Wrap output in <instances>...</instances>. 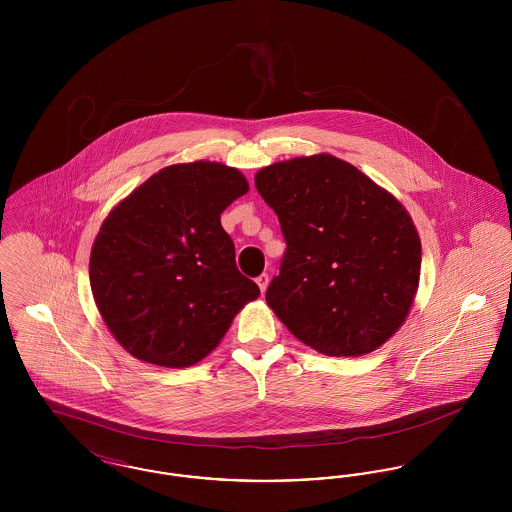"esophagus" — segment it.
Here are the masks:
<instances>
[{
    "label": "esophagus",
    "mask_w": 512,
    "mask_h": 512,
    "mask_svg": "<svg viewBox=\"0 0 512 512\" xmlns=\"http://www.w3.org/2000/svg\"><path fill=\"white\" fill-rule=\"evenodd\" d=\"M257 286L261 288V293L267 292L268 288V274H261L259 278H257Z\"/></svg>",
    "instance_id": "34e87169"
}]
</instances>
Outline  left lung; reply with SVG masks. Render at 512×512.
Instances as JSON below:
<instances>
[{
    "label": "left lung",
    "mask_w": 512,
    "mask_h": 512,
    "mask_svg": "<svg viewBox=\"0 0 512 512\" xmlns=\"http://www.w3.org/2000/svg\"><path fill=\"white\" fill-rule=\"evenodd\" d=\"M280 220L286 255L268 307L328 357L372 353L403 326L420 278V236L403 203L330 153L255 174Z\"/></svg>",
    "instance_id": "8db88e82"
}]
</instances>
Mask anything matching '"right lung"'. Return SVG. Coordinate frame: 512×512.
<instances>
[{"label": "right lung", "instance_id": "add662e5", "mask_svg": "<svg viewBox=\"0 0 512 512\" xmlns=\"http://www.w3.org/2000/svg\"><path fill=\"white\" fill-rule=\"evenodd\" d=\"M249 192L217 161L169 165L119 201L90 253V286L113 338L149 365L205 359L259 297L236 267L222 211Z\"/></svg>", "mask_w": 512, "mask_h": 512}]
</instances>
